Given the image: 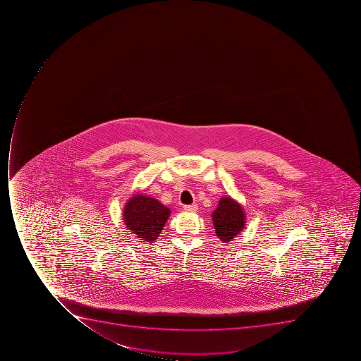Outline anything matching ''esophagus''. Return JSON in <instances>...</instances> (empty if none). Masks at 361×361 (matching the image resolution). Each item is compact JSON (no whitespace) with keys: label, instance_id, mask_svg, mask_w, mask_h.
Segmentation results:
<instances>
[{"label":"esophagus","instance_id":"1","mask_svg":"<svg viewBox=\"0 0 361 361\" xmlns=\"http://www.w3.org/2000/svg\"><path fill=\"white\" fill-rule=\"evenodd\" d=\"M184 210L186 211V212H196V210H197V205H185Z\"/></svg>","mask_w":361,"mask_h":361}]
</instances>
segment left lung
Wrapping results in <instances>:
<instances>
[{
    "label": "left lung",
    "instance_id": "obj_1",
    "mask_svg": "<svg viewBox=\"0 0 361 361\" xmlns=\"http://www.w3.org/2000/svg\"><path fill=\"white\" fill-rule=\"evenodd\" d=\"M212 220L219 239L230 243L244 229V210L238 202L230 196H224L219 201L216 210L213 211Z\"/></svg>",
    "mask_w": 361,
    "mask_h": 361
}]
</instances>
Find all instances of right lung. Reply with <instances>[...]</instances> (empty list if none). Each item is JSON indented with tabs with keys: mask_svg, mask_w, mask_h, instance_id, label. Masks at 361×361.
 Instances as JSON below:
<instances>
[{
	"mask_svg": "<svg viewBox=\"0 0 361 361\" xmlns=\"http://www.w3.org/2000/svg\"><path fill=\"white\" fill-rule=\"evenodd\" d=\"M171 210L158 200L137 194L128 200L123 210V220L140 240L152 243L159 237Z\"/></svg>",
	"mask_w": 361,
	"mask_h": 361,
	"instance_id": "1",
	"label": "right lung"
}]
</instances>
